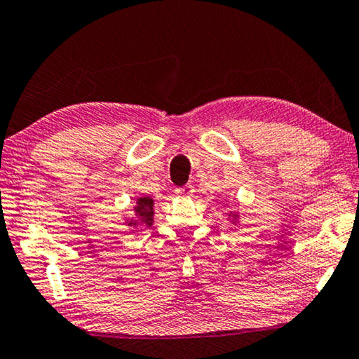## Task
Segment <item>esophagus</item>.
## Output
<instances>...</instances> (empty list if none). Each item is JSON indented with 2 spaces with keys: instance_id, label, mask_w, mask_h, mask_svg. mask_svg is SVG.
<instances>
[{
  "instance_id": "34e87169",
  "label": "esophagus",
  "mask_w": 359,
  "mask_h": 359,
  "mask_svg": "<svg viewBox=\"0 0 359 359\" xmlns=\"http://www.w3.org/2000/svg\"><path fill=\"white\" fill-rule=\"evenodd\" d=\"M176 194L181 197H192L194 196V186L192 184H186L181 187H176Z\"/></svg>"
}]
</instances>
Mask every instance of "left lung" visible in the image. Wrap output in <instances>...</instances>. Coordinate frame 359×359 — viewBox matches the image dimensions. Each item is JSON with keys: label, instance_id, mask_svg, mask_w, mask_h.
Returning a JSON list of instances; mask_svg holds the SVG:
<instances>
[{"label": "left lung", "instance_id": "obj_1", "mask_svg": "<svg viewBox=\"0 0 359 359\" xmlns=\"http://www.w3.org/2000/svg\"><path fill=\"white\" fill-rule=\"evenodd\" d=\"M229 216H232V222L235 224V221H237V218H238V215L237 213H231Z\"/></svg>", "mask_w": 359, "mask_h": 359}]
</instances>
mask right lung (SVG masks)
<instances>
[{"instance_id": "obj_1", "label": "right lung", "mask_w": 359, "mask_h": 359, "mask_svg": "<svg viewBox=\"0 0 359 359\" xmlns=\"http://www.w3.org/2000/svg\"><path fill=\"white\" fill-rule=\"evenodd\" d=\"M128 226L151 227L154 222V201L151 197H140L133 207V218H128Z\"/></svg>"}]
</instances>
